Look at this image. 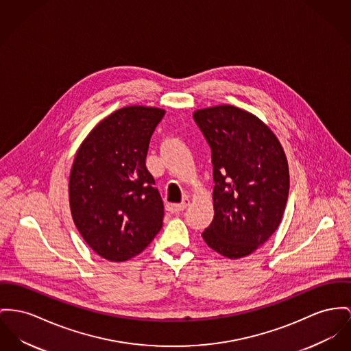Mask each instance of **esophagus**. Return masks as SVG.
<instances>
[{"mask_svg": "<svg viewBox=\"0 0 351 351\" xmlns=\"http://www.w3.org/2000/svg\"><path fill=\"white\" fill-rule=\"evenodd\" d=\"M189 205H190L189 199H184L181 204H171V205H169L167 209H169L171 214H177L180 211L185 210Z\"/></svg>", "mask_w": 351, "mask_h": 351, "instance_id": "obj_1", "label": "esophagus"}]
</instances>
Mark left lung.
I'll return each instance as SVG.
<instances>
[{
  "mask_svg": "<svg viewBox=\"0 0 351 351\" xmlns=\"http://www.w3.org/2000/svg\"><path fill=\"white\" fill-rule=\"evenodd\" d=\"M211 149L214 218L202 238L223 257H246L280 226L289 166L280 141L256 116L232 105L197 110Z\"/></svg>",
  "mask_w": 351,
  "mask_h": 351,
  "instance_id": "1",
  "label": "left lung"
}]
</instances>
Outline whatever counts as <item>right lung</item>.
Segmentation results:
<instances>
[{
    "label": "right lung",
    "mask_w": 351,
    "mask_h": 351,
    "mask_svg": "<svg viewBox=\"0 0 351 351\" xmlns=\"http://www.w3.org/2000/svg\"><path fill=\"white\" fill-rule=\"evenodd\" d=\"M164 116L156 108L119 109L94 128L75 154L69 180L73 221L105 259L136 257L162 228L164 202L146 154Z\"/></svg>",
    "instance_id": "1"
}]
</instances>
